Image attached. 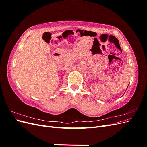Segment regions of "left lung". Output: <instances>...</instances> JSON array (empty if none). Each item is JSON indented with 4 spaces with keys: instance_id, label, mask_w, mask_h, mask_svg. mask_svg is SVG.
Masks as SVG:
<instances>
[{
    "instance_id": "left-lung-1",
    "label": "left lung",
    "mask_w": 147,
    "mask_h": 147,
    "mask_svg": "<svg viewBox=\"0 0 147 147\" xmlns=\"http://www.w3.org/2000/svg\"><path fill=\"white\" fill-rule=\"evenodd\" d=\"M127 88H128V86H127V88H126V90H127Z\"/></svg>"
}]
</instances>
